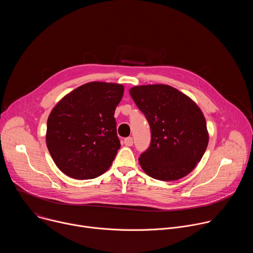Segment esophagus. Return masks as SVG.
Segmentation results:
<instances>
[{
    "instance_id": "esophagus-1",
    "label": "esophagus",
    "mask_w": 253,
    "mask_h": 253,
    "mask_svg": "<svg viewBox=\"0 0 253 253\" xmlns=\"http://www.w3.org/2000/svg\"><path fill=\"white\" fill-rule=\"evenodd\" d=\"M133 143H134V141H133L132 137H127L124 139V144L126 146H132Z\"/></svg>"
}]
</instances>
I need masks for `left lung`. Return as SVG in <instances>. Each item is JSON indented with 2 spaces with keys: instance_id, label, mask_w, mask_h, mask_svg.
I'll return each mask as SVG.
<instances>
[{
  "instance_id": "obj_1",
  "label": "left lung",
  "mask_w": 253,
  "mask_h": 253,
  "mask_svg": "<svg viewBox=\"0 0 253 253\" xmlns=\"http://www.w3.org/2000/svg\"><path fill=\"white\" fill-rule=\"evenodd\" d=\"M129 92L151 130L150 145L138 159L142 169L162 181L189 174L201 160L209 140L200 108L168 85L136 86Z\"/></svg>"
}]
</instances>
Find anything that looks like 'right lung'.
Masks as SVG:
<instances>
[{"instance_id": "1", "label": "right lung", "mask_w": 253, "mask_h": 253, "mask_svg": "<svg viewBox=\"0 0 253 253\" xmlns=\"http://www.w3.org/2000/svg\"><path fill=\"white\" fill-rule=\"evenodd\" d=\"M123 93L121 84L90 82L70 92L53 108L46 143L64 174L85 180L109 169L121 146L114 113Z\"/></svg>"}]
</instances>
